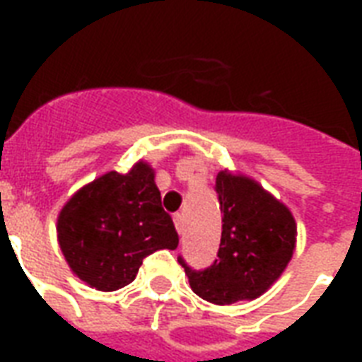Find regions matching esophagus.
<instances>
[{
    "mask_svg": "<svg viewBox=\"0 0 362 362\" xmlns=\"http://www.w3.org/2000/svg\"><path fill=\"white\" fill-rule=\"evenodd\" d=\"M175 226H176V231L182 235V233H184V216H182L180 212L175 214Z\"/></svg>",
    "mask_w": 362,
    "mask_h": 362,
    "instance_id": "34e87169",
    "label": "esophagus"
}]
</instances>
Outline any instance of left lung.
Here are the masks:
<instances>
[{
	"label": "left lung",
	"instance_id": "obj_1",
	"mask_svg": "<svg viewBox=\"0 0 362 362\" xmlns=\"http://www.w3.org/2000/svg\"><path fill=\"white\" fill-rule=\"evenodd\" d=\"M216 193L221 210L218 259L203 270L178 257L189 286L214 304L257 298L289 263L297 227L291 212L246 176L220 173Z\"/></svg>",
	"mask_w": 362,
	"mask_h": 362
}]
</instances>
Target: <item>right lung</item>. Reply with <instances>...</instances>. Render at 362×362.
<instances>
[{"label": "right lung", "mask_w": 362, "mask_h": 362, "mask_svg": "<svg viewBox=\"0 0 362 362\" xmlns=\"http://www.w3.org/2000/svg\"><path fill=\"white\" fill-rule=\"evenodd\" d=\"M58 240L67 263L99 291H116L135 280L142 259L175 250L178 233L161 206L150 165L120 175L110 170L69 199L58 218Z\"/></svg>", "instance_id": "1"}]
</instances>
